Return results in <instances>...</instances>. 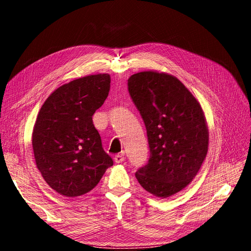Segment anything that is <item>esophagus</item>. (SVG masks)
<instances>
[{
  "mask_svg": "<svg viewBox=\"0 0 251 251\" xmlns=\"http://www.w3.org/2000/svg\"><path fill=\"white\" fill-rule=\"evenodd\" d=\"M114 160H115L116 163H123L125 161V156L123 154H117L114 157Z\"/></svg>",
  "mask_w": 251,
  "mask_h": 251,
  "instance_id": "1",
  "label": "esophagus"
}]
</instances>
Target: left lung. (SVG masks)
Returning <instances> with one entry per match:
<instances>
[{"label":"left lung","instance_id":"1","mask_svg":"<svg viewBox=\"0 0 251 251\" xmlns=\"http://www.w3.org/2000/svg\"><path fill=\"white\" fill-rule=\"evenodd\" d=\"M127 86L146 125L151 151L148 164L135 176L150 194L169 198L191 183L206 158V118L200 102L172 74L138 72Z\"/></svg>","mask_w":251,"mask_h":251}]
</instances>
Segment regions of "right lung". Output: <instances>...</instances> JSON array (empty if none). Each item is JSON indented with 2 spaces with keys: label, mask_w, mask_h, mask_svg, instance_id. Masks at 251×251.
<instances>
[{
  "label": "right lung",
  "mask_w": 251,
  "mask_h": 251,
  "mask_svg": "<svg viewBox=\"0 0 251 251\" xmlns=\"http://www.w3.org/2000/svg\"><path fill=\"white\" fill-rule=\"evenodd\" d=\"M110 82L109 74L98 73L65 83L37 114L32 132L35 163L59 195L73 198L89 193L113 165L92 120L109 95Z\"/></svg>",
  "instance_id": "right-lung-1"
}]
</instances>
